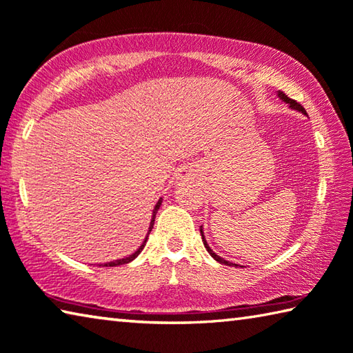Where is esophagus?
I'll list each match as a JSON object with an SVG mask.
<instances>
[{"mask_svg": "<svg viewBox=\"0 0 353 353\" xmlns=\"http://www.w3.org/2000/svg\"><path fill=\"white\" fill-rule=\"evenodd\" d=\"M188 178H189V175L186 173V175H183V176H181V180H188Z\"/></svg>", "mask_w": 353, "mask_h": 353, "instance_id": "esophagus-1", "label": "esophagus"}]
</instances>
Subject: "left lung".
Instances as JSON below:
<instances>
[{
  "mask_svg": "<svg viewBox=\"0 0 353 353\" xmlns=\"http://www.w3.org/2000/svg\"><path fill=\"white\" fill-rule=\"evenodd\" d=\"M277 97H279V99H282V101L283 102H285V103H288L290 105V108H292V110H296V111H299V113H302V114H307V111H305V108L304 107H302V105L301 103H298V102H296V101H293V99H290V97H287L285 94H283V92L282 91H277ZM200 232H201V239H203V245H205V248L208 250V252H209V254H211L214 259H215V261H217V262H220V263H225V265H230V267H231V265H234V267H239V265L237 263H231V262H228V261H225V259L223 257H220V256H217V254H215V252L211 250V246H209L208 245V242H206V239H205V232H203V226L200 228Z\"/></svg>",
  "mask_w": 353,
  "mask_h": 353,
  "instance_id": "left-lung-1",
  "label": "left lung"
}]
</instances>
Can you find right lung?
<instances>
[{
	"mask_svg": "<svg viewBox=\"0 0 353 353\" xmlns=\"http://www.w3.org/2000/svg\"><path fill=\"white\" fill-rule=\"evenodd\" d=\"M161 203H163V199H159L158 200V203L157 205H154V209H153V212H152V220H150V226H148V232H147V236H145V239H144V242L141 243V246L138 250H136L133 254H130V256H127V257H123V259H117V261H113V262H107V263H103V267H117V265H123V263H128V262H132V261H134L136 257H138L139 254H141V251L144 250V246H145V243H147V239H148V234H150V231H152V228H153V223H154V217H157V212H158V209H159V206H161ZM102 265V263H101Z\"/></svg>",
	"mask_w": 353,
	"mask_h": 353,
	"instance_id": "obj_1",
	"label": "right lung"
}]
</instances>
